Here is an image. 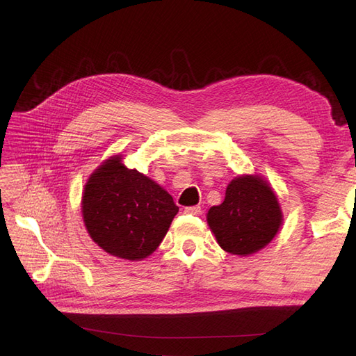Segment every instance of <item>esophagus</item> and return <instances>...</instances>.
<instances>
[{
  "label": "esophagus",
  "instance_id": "esophagus-1",
  "mask_svg": "<svg viewBox=\"0 0 356 356\" xmlns=\"http://www.w3.org/2000/svg\"><path fill=\"white\" fill-rule=\"evenodd\" d=\"M184 212L190 213V215H199L202 212V209H200V207H188V208H184Z\"/></svg>",
  "mask_w": 356,
  "mask_h": 356
}]
</instances>
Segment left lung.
<instances>
[{
    "label": "left lung",
    "mask_w": 356,
    "mask_h": 356,
    "mask_svg": "<svg viewBox=\"0 0 356 356\" xmlns=\"http://www.w3.org/2000/svg\"><path fill=\"white\" fill-rule=\"evenodd\" d=\"M207 221L225 252L245 257L275 239L284 213L267 179L245 174L230 181L222 203L208 211Z\"/></svg>",
    "instance_id": "1"
}]
</instances>
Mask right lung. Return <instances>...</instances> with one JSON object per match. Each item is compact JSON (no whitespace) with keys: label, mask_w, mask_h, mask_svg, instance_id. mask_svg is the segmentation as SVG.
I'll list each match as a JSON object with an SVG mask.
<instances>
[{"label":"right lung","mask_w":356,"mask_h":356,"mask_svg":"<svg viewBox=\"0 0 356 356\" xmlns=\"http://www.w3.org/2000/svg\"><path fill=\"white\" fill-rule=\"evenodd\" d=\"M178 207L156 181L111 156L84 184L81 215L89 236L105 252L129 261L152 255L166 236Z\"/></svg>","instance_id":"obj_1"}]
</instances>
